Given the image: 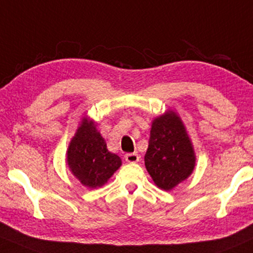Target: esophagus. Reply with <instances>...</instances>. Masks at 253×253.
<instances>
[{"instance_id":"34e87169","label":"esophagus","mask_w":253,"mask_h":253,"mask_svg":"<svg viewBox=\"0 0 253 253\" xmlns=\"http://www.w3.org/2000/svg\"><path fill=\"white\" fill-rule=\"evenodd\" d=\"M139 159H140V157H139L138 153H127L126 156H125V160H126L127 163H129V164L138 163Z\"/></svg>"}]
</instances>
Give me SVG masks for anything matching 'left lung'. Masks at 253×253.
Wrapping results in <instances>:
<instances>
[{
	"mask_svg": "<svg viewBox=\"0 0 253 253\" xmlns=\"http://www.w3.org/2000/svg\"><path fill=\"white\" fill-rule=\"evenodd\" d=\"M196 153L186 127L178 113L167 109L152 121L145 166L154 184L171 191L192 174Z\"/></svg>",
	"mask_w": 253,
	"mask_h": 253,
	"instance_id": "8db88e82",
	"label": "left lung"
}]
</instances>
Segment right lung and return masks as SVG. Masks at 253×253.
<instances>
[{
  "label": "right lung",
  "mask_w": 253,
  "mask_h": 253,
  "mask_svg": "<svg viewBox=\"0 0 253 253\" xmlns=\"http://www.w3.org/2000/svg\"><path fill=\"white\" fill-rule=\"evenodd\" d=\"M66 154L69 171L88 188L103 186L123 164L120 157L107 150L96 123L87 115L81 119Z\"/></svg>",
  "instance_id": "right-lung-1"
}]
</instances>
